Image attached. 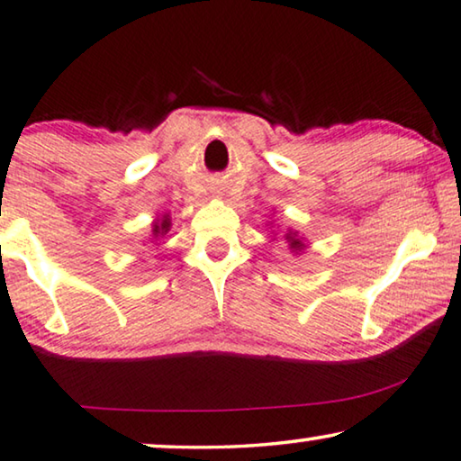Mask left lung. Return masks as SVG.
Instances as JSON below:
<instances>
[{"mask_svg": "<svg viewBox=\"0 0 461 461\" xmlns=\"http://www.w3.org/2000/svg\"><path fill=\"white\" fill-rule=\"evenodd\" d=\"M283 237H285V243L289 245V251L293 253V256H302V253L305 251V247H308V243H305V239L299 235L297 230H293V229H286V232H285Z\"/></svg>", "mask_w": 461, "mask_h": 461, "instance_id": "8db88e82", "label": "left lung"}]
</instances>
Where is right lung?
<instances>
[{
    "mask_svg": "<svg viewBox=\"0 0 461 461\" xmlns=\"http://www.w3.org/2000/svg\"><path fill=\"white\" fill-rule=\"evenodd\" d=\"M170 226H172V222H170V214H164V216H159V218H156L151 222V235H149V239H151V243L153 241H158L159 237H164L166 232L170 230ZM148 239V241H149Z\"/></svg>",
    "mask_w": 461,
    "mask_h": 461,
    "instance_id": "right-lung-1",
    "label": "right lung"
}]
</instances>
